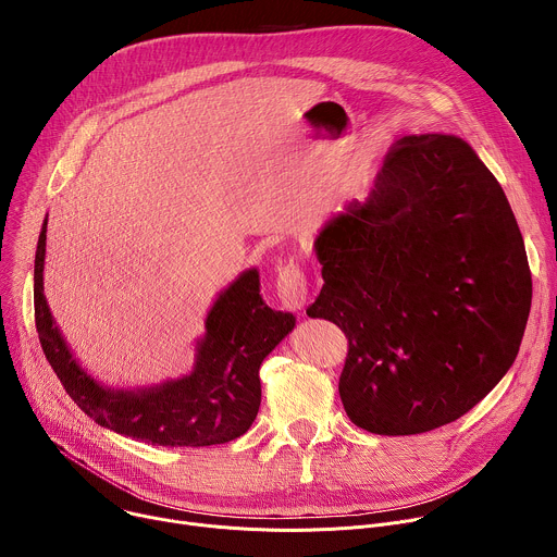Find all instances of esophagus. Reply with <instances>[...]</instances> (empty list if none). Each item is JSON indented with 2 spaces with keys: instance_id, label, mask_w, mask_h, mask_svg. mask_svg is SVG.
I'll return each instance as SVG.
<instances>
[{
  "instance_id": "obj_1",
  "label": "esophagus",
  "mask_w": 557,
  "mask_h": 557,
  "mask_svg": "<svg viewBox=\"0 0 557 557\" xmlns=\"http://www.w3.org/2000/svg\"><path fill=\"white\" fill-rule=\"evenodd\" d=\"M277 297L290 310H301L308 301V282L299 264L288 262L277 273Z\"/></svg>"
}]
</instances>
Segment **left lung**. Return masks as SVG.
<instances>
[{
    "label": "left lung",
    "mask_w": 557,
    "mask_h": 557,
    "mask_svg": "<svg viewBox=\"0 0 557 557\" xmlns=\"http://www.w3.org/2000/svg\"><path fill=\"white\" fill-rule=\"evenodd\" d=\"M324 286L306 310L348 337L339 396L372 434L460 419L507 374L531 310L522 233L458 136H404L366 202L314 240Z\"/></svg>",
    "instance_id": "1"
}]
</instances>
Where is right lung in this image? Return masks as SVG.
Segmentation results:
<instances>
[{"label": "right lung", "instance_id": "add662e5", "mask_svg": "<svg viewBox=\"0 0 557 557\" xmlns=\"http://www.w3.org/2000/svg\"><path fill=\"white\" fill-rule=\"evenodd\" d=\"M46 224L35 256V324L70 399L99 425L151 445L205 447L243 436L260 410V366L295 326L293 312L264 304L258 269L245 271L213 301L189 374L161 385L114 389L78 366L52 320L44 295Z\"/></svg>", "mask_w": 557, "mask_h": 557}]
</instances>
